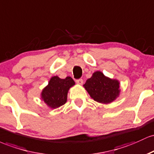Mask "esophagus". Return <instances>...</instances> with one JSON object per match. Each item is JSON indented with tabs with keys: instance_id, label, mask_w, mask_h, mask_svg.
<instances>
[{
	"instance_id": "34e87169",
	"label": "esophagus",
	"mask_w": 154,
	"mask_h": 154,
	"mask_svg": "<svg viewBox=\"0 0 154 154\" xmlns=\"http://www.w3.org/2000/svg\"><path fill=\"white\" fill-rule=\"evenodd\" d=\"M83 79H78V80H76V83L78 84H79V85H82V84H83Z\"/></svg>"
}]
</instances>
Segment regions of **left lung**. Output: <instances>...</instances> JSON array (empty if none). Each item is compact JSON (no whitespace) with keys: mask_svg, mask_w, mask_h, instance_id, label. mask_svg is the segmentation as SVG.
<instances>
[{"mask_svg":"<svg viewBox=\"0 0 154 154\" xmlns=\"http://www.w3.org/2000/svg\"><path fill=\"white\" fill-rule=\"evenodd\" d=\"M120 84L118 80L106 77L100 71H96L90 79L86 80L84 88L94 100L108 104L116 99L120 93Z\"/></svg>","mask_w":154,"mask_h":154,"instance_id":"8db88e82","label":"left lung"}]
</instances>
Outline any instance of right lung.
Returning a JSON list of instances; mask_svg holds the SVG:
<instances>
[{
  "instance_id": "obj_1",
  "label": "right lung",
  "mask_w": 154,
  "mask_h": 154,
  "mask_svg": "<svg viewBox=\"0 0 154 154\" xmlns=\"http://www.w3.org/2000/svg\"><path fill=\"white\" fill-rule=\"evenodd\" d=\"M75 85L71 77L62 79L58 76H53L49 84L41 92V99L51 108H57L67 102L69 89Z\"/></svg>"
}]
</instances>
